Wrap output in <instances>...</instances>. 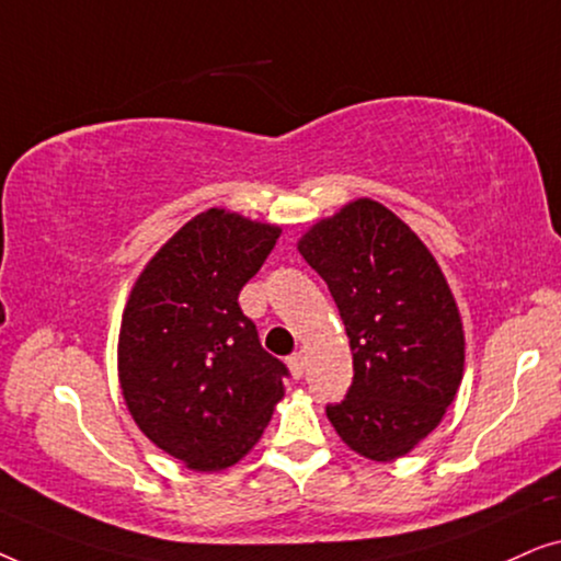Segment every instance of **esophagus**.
I'll use <instances>...</instances> for the list:
<instances>
[{"label": "esophagus", "mask_w": 561, "mask_h": 561, "mask_svg": "<svg viewBox=\"0 0 561 561\" xmlns=\"http://www.w3.org/2000/svg\"><path fill=\"white\" fill-rule=\"evenodd\" d=\"M288 367H290V375H294L296 380L304 378V373H306V357L301 355V352H296V355L288 357Z\"/></svg>", "instance_id": "1"}]
</instances>
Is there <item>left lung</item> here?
I'll return each instance as SVG.
<instances>
[{
  "mask_svg": "<svg viewBox=\"0 0 561 561\" xmlns=\"http://www.w3.org/2000/svg\"><path fill=\"white\" fill-rule=\"evenodd\" d=\"M329 286L352 350V386L327 416L357 455L388 462L434 432L455 401L465 334L426 244L393 211L357 198L298 242Z\"/></svg>",
  "mask_w": 561,
  "mask_h": 561,
  "instance_id": "left-lung-1",
  "label": "left lung"
}]
</instances>
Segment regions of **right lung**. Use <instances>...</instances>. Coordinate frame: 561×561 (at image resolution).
<instances>
[{
    "label": "right lung",
    "instance_id": "right-lung-1",
    "mask_svg": "<svg viewBox=\"0 0 561 561\" xmlns=\"http://www.w3.org/2000/svg\"><path fill=\"white\" fill-rule=\"evenodd\" d=\"M278 237L240 214H198L150 260L122 313L127 409L152 444L196 472L240 462L283 398L288 367L237 304Z\"/></svg>",
    "mask_w": 561,
    "mask_h": 561
}]
</instances>
